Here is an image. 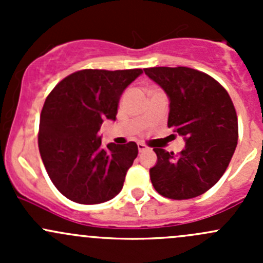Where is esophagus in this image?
I'll use <instances>...</instances> for the list:
<instances>
[{
	"label": "esophagus",
	"instance_id": "esophagus-1",
	"mask_svg": "<svg viewBox=\"0 0 263 263\" xmlns=\"http://www.w3.org/2000/svg\"><path fill=\"white\" fill-rule=\"evenodd\" d=\"M137 148H139V151L140 153H142V151H145V150H147V146L146 145H144V144H137Z\"/></svg>",
	"mask_w": 263,
	"mask_h": 263
}]
</instances>
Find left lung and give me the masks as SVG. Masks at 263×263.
Segmentation results:
<instances>
[{
  "mask_svg": "<svg viewBox=\"0 0 263 263\" xmlns=\"http://www.w3.org/2000/svg\"><path fill=\"white\" fill-rule=\"evenodd\" d=\"M145 73L171 100L168 127L184 136L179 154L155 147L150 179L158 193L188 200L210 190L229 165L238 142V118L227 90L210 75L190 67H150Z\"/></svg>",
  "mask_w": 263,
  "mask_h": 263,
  "instance_id": "1",
  "label": "left lung"
}]
</instances>
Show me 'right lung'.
I'll use <instances>...</instances> for the list:
<instances>
[{"mask_svg":"<svg viewBox=\"0 0 263 263\" xmlns=\"http://www.w3.org/2000/svg\"><path fill=\"white\" fill-rule=\"evenodd\" d=\"M141 73V68L76 71L47 97L39 153L50 181L68 200L95 205L121 192L139 148L132 141L103 148L98 132L104 119L115 121L122 92Z\"/></svg>","mask_w":263,"mask_h":263,"instance_id":"right-lung-1","label":"right lung"}]
</instances>
